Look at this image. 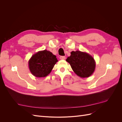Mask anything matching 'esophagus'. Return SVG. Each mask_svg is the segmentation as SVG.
<instances>
[{
    "mask_svg": "<svg viewBox=\"0 0 122 122\" xmlns=\"http://www.w3.org/2000/svg\"><path fill=\"white\" fill-rule=\"evenodd\" d=\"M60 60H64L66 59V57L64 56H61L60 57Z\"/></svg>",
    "mask_w": 122,
    "mask_h": 122,
    "instance_id": "obj_1",
    "label": "esophagus"
}]
</instances>
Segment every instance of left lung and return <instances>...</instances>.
Returning a JSON list of instances; mask_svg holds the SVG:
<instances>
[{"label": "left lung", "instance_id": "left-lung-1", "mask_svg": "<svg viewBox=\"0 0 122 122\" xmlns=\"http://www.w3.org/2000/svg\"><path fill=\"white\" fill-rule=\"evenodd\" d=\"M76 74L81 78H86L93 74L96 68L93 57L88 53L77 50L72 51L66 60Z\"/></svg>", "mask_w": 122, "mask_h": 122}]
</instances>
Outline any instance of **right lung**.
I'll return each mask as SVG.
<instances>
[{
  "label": "right lung",
  "mask_w": 122,
  "mask_h": 122,
  "mask_svg": "<svg viewBox=\"0 0 122 122\" xmlns=\"http://www.w3.org/2000/svg\"><path fill=\"white\" fill-rule=\"evenodd\" d=\"M57 61L55 55L49 51L44 50L32 55L28 61V67L34 76L45 77L49 74Z\"/></svg>",
  "instance_id": "obj_1"
}]
</instances>
